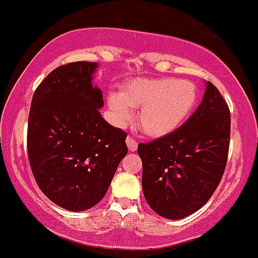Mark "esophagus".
<instances>
[{
	"mask_svg": "<svg viewBox=\"0 0 258 258\" xmlns=\"http://www.w3.org/2000/svg\"><path fill=\"white\" fill-rule=\"evenodd\" d=\"M126 146H127V148H129V151H131V152H136L137 148H138V143H137V142L134 141L132 137H127V138H126Z\"/></svg>",
	"mask_w": 258,
	"mask_h": 258,
	"instance_id": "esophagus-1",
	"label": "esophagus"
}]
</instances>
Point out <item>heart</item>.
Wrapping results in <instances>:
<instances>
[{"label":"heart","instance_id":"1","mask_svg":"<svg viewBox=\"0 0 258 258\" xmlns=\"http://www.w3.org/2000/svg\"><path fill=\"white\" fill-rule=\"evenodd\" d=\"M198 103V89L189 80L133 79L120 93H110L107 105L116 126H126L133 119V108H141L137 124L151 138H161L175 132Z\"/></svg>","mask_w":258,"mask_h":258}]
</instances>
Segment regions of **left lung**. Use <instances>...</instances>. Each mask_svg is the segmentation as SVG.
I'll return each instance as SVG.
<instances>
[{
	"mask_svg": "<svg viewBox=\"0 0 258 258\" xmlns=\"http://www.w3.org/2000/svg\"><path fill=\"white\" fill-rule=\"evenodd\" d=\"M230 141V111L206 83L202 102L175 132L138 146L142 188L151 209L169 220L198 211L223 178Z\"/></svg>",
	"mask_w": 258,
	"mask_h": 258,
	"instance_id": "obj_1",
	"label": "left lung"
}]
</instances>
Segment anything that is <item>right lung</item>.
Here are the masks:
<instances>
[{
  "label": "right lung",
  "instance_id": "1",
  "mask_svg": "<svg viewBox=\"0 0 258 258\" xmlns=\"http://www.w3.org/2000/svg\"><path fill=\"white\" fill-rule=\"evenodd\" d=\"M98 63L58 66L38 86L28 121V157L38 186L57 206L86 211L107 192L127 153L126 133L102 117Z\"/></svg>",
  "mask_w": 258,
  "mask_h": 258
}]
</instances>
